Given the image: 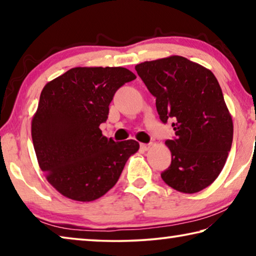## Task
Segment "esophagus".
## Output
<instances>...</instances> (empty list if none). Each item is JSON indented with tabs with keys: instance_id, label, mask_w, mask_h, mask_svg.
<instances>
[{
	"instance_id": "1",
	"label": "esophagus",
	"mask_w": 256,
	"mask_h": 256,
	"mask_svg": "<svg viewBox=\"0 0 256 256\" xmlns=\"http://www.w3.org/2000/svg\"><path fill=\"white\" fill-rule=\"evenodd\" d=\"M141 149L144 150V151H148L150 148H151V144H140Z\"/></svg>"
}]
</instances>
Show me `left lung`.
<instances>
[{"instance_id":"left-lung-1","label":"left lung","mask_w":256,"mask_h":256,"mask_svg":"<svg viewBox=\"0 0 256 256\" xmlns=\"http://www.w3.org/2000/svg\"><path fill=\"white\" fill-rule=\"evenodd\" d=\"M136 70L156 97L162 122L174 120L176 138L166 141L172 164L162 178L178 192H200L222 172L232 144V118L218 80L177 55L146 60Z\"/></svg>"}]
</instances>
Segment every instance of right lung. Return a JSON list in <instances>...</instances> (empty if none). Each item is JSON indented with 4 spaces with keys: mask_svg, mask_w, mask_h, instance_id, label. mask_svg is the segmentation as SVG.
<instances>
[{
    "mask_svg": "<svg viewBox=\"0 0 256 256\" xmlns=\"http://www.w3.org/2000/svg\"><path fill=\"white\" fill-rule=\"evenodd\" d=\"M136 78L120 66L73 68L44 86L32 138L40 170L62 196L80 202L102 198L140 148L136 140L107 138L99 128L118 89Z\"/></svg>",
    "mask_w": 256,
    "mask_h": 256,
    "instance_id": "1",
    "label": "right lung"
}]
</instances>
